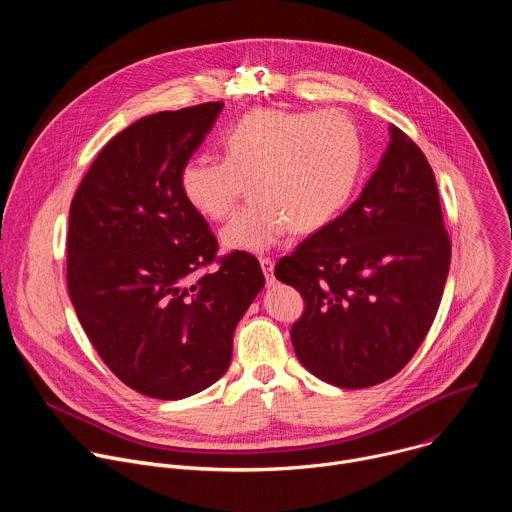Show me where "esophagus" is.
Listing matches in <instances>:
<instances>
[{
    "label": "esophagus",
    "mask_w": 512,
    "mask_h": 512,
    "mask_svg": "<svg viewBox=\"0 0 512 512\" xmlns=\"http://www.w3.org/2000/svg\"><path fill=\"white\" fill-rule=\"evenodd\" d=\"M259 263H261V269H263V275H265L267 283L271 285L275 281V277H273V267H275L273 259L271 257H259Z\"/></svg>",
    "instance_id": "34e87169"
}]
</instances>
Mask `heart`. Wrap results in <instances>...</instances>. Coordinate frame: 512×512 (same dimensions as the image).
Masks as SVG:
<instances>
[{
    "instance_id": "obj_1",
    "label": "heart",
    "mask_w": 512,
    "mask_h": 512,
    "mask_svg": "<svg viewBox=\"0 0 512 512\" xmlns=\"http://www.w3.org/2000/svg\"><path fill=\"white\" fill-rule=\"evenodd\" d=\"M223 160L198 154L180 170L186 204L223 221L243 194L251 200L223 229L231 251H265L287 231L310 235L344 210L362 170V139L340 111L253 109L221 135Z\"/></svg>"
}]
</instances>
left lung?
<instances>
[{
    "instance_id": "1",
    "label": "left lung",
    "mask_w": 512,
    "mask_h": 512,
    "mask_svg": "<svg viewBox=\"0 0 512 512\" xmlns=\"http://www.w3.org/2000/svg\"><path fill=\"white\" fill-rule=\"evenodd\" d=\"M450 257L433 170L391 125L389 148L360 198L275 265V277L306 302L291 326L300 362L342 389L395 377L433 324Z\"/></svg>"
}]
</instances>
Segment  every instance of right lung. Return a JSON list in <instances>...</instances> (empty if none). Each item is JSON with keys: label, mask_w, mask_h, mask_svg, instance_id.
I'll use <instances>...</instances> for the list:
<instances>
[{"label": "right lung", "mask_w": 512, "mask_h": 512, "mask_svg": "<svg viewBox=\"0 0 512 512\" xmlns=\"http://www.w3.org/2000/svg\"><path fill=\"white\" fill-rule=\"evenodd\" d=\"M221 111L216 101L131 123L70 202L72 306L109 371L154 399L190 397L227 373L233 332L265 283L251 253L216 255L180 192L184 162Z\"/></svg>", "instance_id": "1"}]
</instances>
